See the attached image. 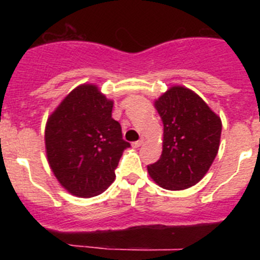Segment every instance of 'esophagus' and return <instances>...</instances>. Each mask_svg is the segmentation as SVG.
Listing matches in <instances>:
<instances>
[{"label": "esophagus", "instance_id": "1", "mask_svg": "<svg viewBox=\"0 0 260 260\" xmlns=\"http://www.w3.org/2000/svg\"><path fill=\"white\" fill-rule=\"evenodd\" d=\"M142 144H143V141H142V139H141V141H137V142H134V143H133L132 146L134 147V148H138V147H141Z\"/></svg>", "mask_w": 260, "mask_h": 260}]
</instances>
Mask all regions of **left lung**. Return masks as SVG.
Listing matches in <instances>:
<instances>
[{"label": "left lung", "instance_id": "8db88e82", "mask_svg": "<svg viewBox=\"0 0 260 260\" xmlns=\"http://www.w3.org/2000/svg\"><path fill=\"white\" fill-rule=\"evenodd\" d=\"M164 123L162 152L147 167L150 177L167 190H185L206 176L220 147L221 119L199 95L173 86L155 100Z\"/></svg>", "mask_w": 260, "mask_h": 260}]
</instances>
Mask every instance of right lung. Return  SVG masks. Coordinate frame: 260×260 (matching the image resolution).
<instances>
[{"label": "right lung", "instance_id": "1", "mask_svg": "<svg viewBox=\"0 0 260 260\" xmlns=\"http://www.w3.org/2000/svg\"><path fill=\"white\" fill-rule=\"evenodd\" d=\"M113 100L96 84H80L48 117L45 151L53 174L66 191L92 198L112 185L114 169L130 143L112 118Z\"/></svg>", "mask_w": 260, "mask_h": 260}]
</instances>
